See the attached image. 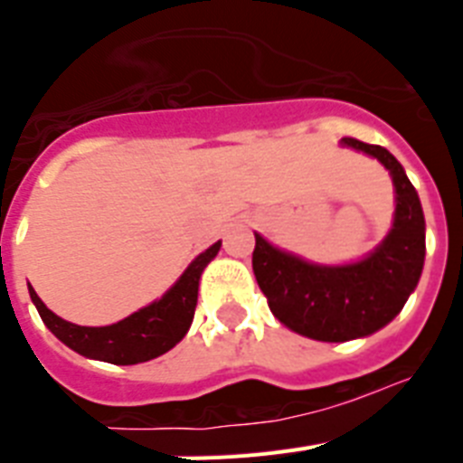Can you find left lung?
<instances>
[{
    "label": "left lung",
    "instance_id": "obj_1",
    "mask_svg": "<svg viewBox=\"0 0 463 463\" xmlns=\"http://www.w3.org/2000/svg\"><path fill=\"white\" fill-rule=\"evenodd\" d=\"M341 143L378 159L394 181V224L383 243L343 267L310 264L260 234L252 252V271L271 313L301 336L325 343L371 336L390 325L417 288L427 250L422 203L394 155L350 137Z\"/></svg>",
    "mask_w": 463,
    "mask_h": 463
}]
</instances>
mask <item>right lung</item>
<instances>
[{
	"label": "right lung",
	"mask_w": 463,
	"mask_h": 463,
	"mask_svg": "<svg viewBox=\"0 0 463 463\" xmlns=\"http://www.w3.org/2000/svg\"><path fill=\"white\" fill-rule=\"evenodd\" d=\"M220 241L213 243L206 252L196 257L185 269L174 288L146 308L137 310L125 320L109 326H80L57 317L39 294L30 285V297L39 310L41 320L73 353L99 362L129 366V364L150 362L159 354L169 353L175 343H181L194 317L196 294H199V278L208 261L218 255Z\"/></svg>",
	"instance_id": "right-lung-1"
}]
</instances>
